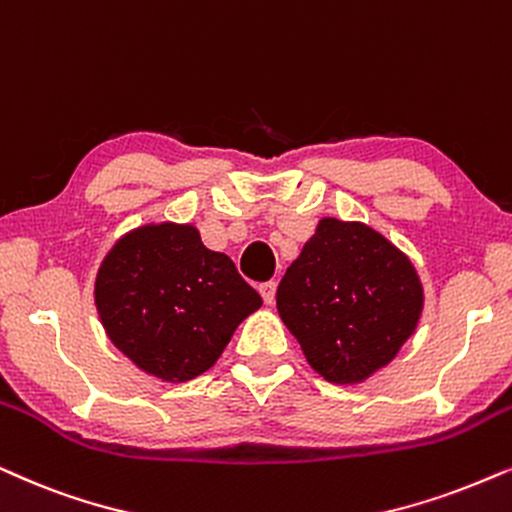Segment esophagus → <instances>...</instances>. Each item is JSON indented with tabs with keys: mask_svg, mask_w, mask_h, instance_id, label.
I'll list each match as a JSON object with an SVG mask.
<instances>
[{
	"mask_svg": "<svg viewBox=\"0 0 512 512\" xmlns=\"http://www.w3.org/2000/svg\"><path fill=\"white\" fill-rule=\"evenodd\" d=\"M258 291H261V296H263L265 303H268V305L275 303V291H277V284L275 282H263L261 287H258Z\"/></svg>",
	"mask_w": 512,
	"mask_h": 512,
	"instance_id": "obj_1",
	"label": "esophagus"
}]
</instances>
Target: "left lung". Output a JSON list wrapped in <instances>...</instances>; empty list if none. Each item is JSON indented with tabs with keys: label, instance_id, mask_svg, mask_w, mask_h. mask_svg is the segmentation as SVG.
Listing matches in <instances>:
<instances>
[{
	"label": "left lung",
	"instance_id": "1",
	"mask_svg": "<svg viewBox=\"0 0 512 512\" xmlns=\"http://www.w3.org/2000/svg\"><path fill=\"white\" fill-rule=\"evenodd\" d=\"M277 310L324 381L355 386L393 362L414 334L423 284L381 232L324 216L284 272Z\"/></svg>",
	"mask_w": 512,
	"mask_h": 512
}]
</instances>
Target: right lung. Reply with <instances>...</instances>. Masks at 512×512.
<instances>
[{"label":"right lung","mask_w":512,"mask_h":512,"mask_svg":"<svg viewBox=\"0 0 512 512\" xmlns=\"http://www.w3.org/2000/svg\"><path fill=\"white\" fill-rule=\"evenodd\" d=\"M105 334L143 374L185 383L214 367L263 298L230 256L202 244L192 223H145L124 232L96 272Z\"/></svg>","instance_id":"add662e5"}]
</instances>
